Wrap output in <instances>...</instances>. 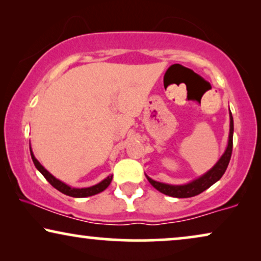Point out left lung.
Listing matches in <instances>:
<instances>
[{"mask_svg": "<svg viewBox=\"0 0 261 261\" xmlns=\"http://www.w3.org/2000/svg\"><path fill=\"white\" fill-rule=\"evenodd\" d=\"M229 117H230V128H229V138H228V146L219 162H217L215 165L208 171V172L197 178V179L192 180L190 183L184 184V185H171V184L160 183V181L153 180L152 178L146 176L149 183L152 184V187L155 188L156 190L162 192V194L171 196V197L188 198V197H194L196 195H199L201 192L212 187L213 184H215L217 180H220L221 177L223 176V173L226 172L228 164H229V160L231 156V151H233L234 122H233L231 113H229Z\"/></svg>", "mask_w": 261, "mask_h": 261, "instance_id": "8db88e82", "label": "left lung"}]
</instances>
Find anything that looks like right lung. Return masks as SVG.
I'll return each instance as SVG.
<instances>
[{
	"label": "right lung",
	"mask_w": 261,
	"mask_h": 261,
	"mask_svg": "<svg viewBox=\"0 0 261 261\" xmlns=\"http://www.w3.org/2000/svg\"><path fill=\"white\" fill-rule=\"evenodd\" d=\"M30 151H31V156H32V160H33L34 165L37 169L40 171V173L42 174L46 178V180L48 181L49 184L52 185L53 188H56L57 190L63 192L64 195H67V196H71V197H77V198H81V197H89V196H94L96 194H99V192H102L103 190H106L107 188L109 187L110 181L113 179V176H108L106 178V179H103L102 181H99L98 184L94 185V187H90V188H82V189H77V188H71L69 185L63 183L62 180L57 179L55 176H52L51 173L48 172L47 170L45 169L44 166L41 165L40 163L38 162L37 158H35L33 152H32V148L30 146Z\"/></svg>",
	"instance_id": "add662e5"
}]
</instances>
